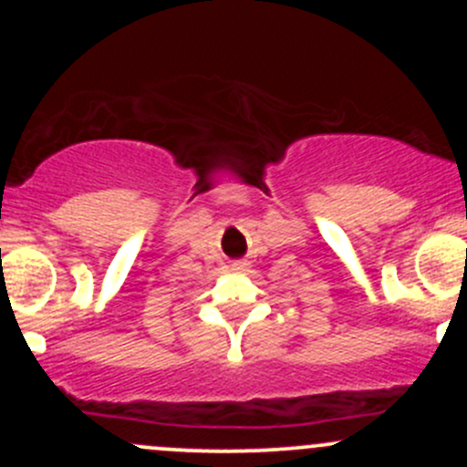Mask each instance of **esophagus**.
<instances>
[{"instance_id":"1","label":"esophagus","mask_w":467,"mask_h":467,"mask_svg":"<svg viewBox=\"0 0 467 467\" xmlns=\"http://www.w3.org/2000/svg\"><path fill=\"white\" fill-rule=\"evenodd\" d=\"M230 268H233L234 273H242V271H246V262H233L230 264Z\"/></svg>"}]
</instances>
